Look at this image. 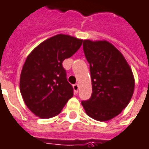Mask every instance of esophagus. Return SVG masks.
Here are the masks:
<instances>
[{
  "mask_svg": "<svg viewBox=\"0 0 149 149\" xmlns=\"http://www.w3.org/2000/svg\"><path fill=\"white\" fill-rule=\"evenodd\" d=\"M73 89H74L75 93H77L78 89H79V85H78L77 84H75V85H73Z\"/></svg>",
  "mask_w": 149,
  "mask_h": 149,
  "instance_id": "34e87169",
  "label": "esophagus"
}]
</instances>
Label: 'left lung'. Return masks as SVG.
<instances>
[{"label":"left lung","instance_id":"8db88e82","mask_svg":"<svg viewBox=\"0 0 149 149\" xmlns=\"http://www.w3.org/2000/svg\"><path fill=\"white\" fill-rule=\"evenodd\" d=\"M83 50L89 64L92 95L81 104L86 114L107 121L121 113L134 92L135 80L122 53L107 41L84 40Z\"/></svg>","mask_w":149,"mask_h":149}]
</instances>
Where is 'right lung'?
Wrapping results in <instances>:
<instances>
[{
  "label": "right lung",
  "mask_w": 149,
  "mask_h": 149,
  "mask_svg": "<svg viewBox=\"0 0 149 149\" xmlns=\"http://www.w3.org/2000/svg\"><path fill=\"white\" fill-rule=\"evenodd\" d=\"M82 42L70 35H55L27 56L21 72L20 91L25 104L36 116H56L73 96L62 63L77 52Z\"/></svg>",
  "instance_id": "right-lung-1"
}]
</instances>
